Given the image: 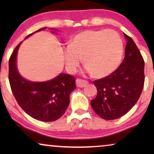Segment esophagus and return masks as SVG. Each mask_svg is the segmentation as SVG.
I'll return each mask as SVG.
<instances>
[{
	"instance_id": "1",
	"label": "esophagus",
	"mask_w": 154,
	"mask_h": 154,
	"mask_svg": "<svg viewBox=\"0 0 154 154\" xmlns=\"http://www.w3.org/2000/svg\"><path fill=\"white\" fill-rule=\"evenodd\" d=\"M88 84V81L83 80V79H77L76 80V85L77 87L79 88H83Z\"/></svg>"
}]
</instances>
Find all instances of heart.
Here are the masks:
<instances>
[{
    "instance_id": "heart-1",
    "label": "heart",
    "mask_w": 154,
    "mask_h": 154,
    "mask_svg": "<svg viewBox=\"0 0 154 154\" xmlns=\"http://www.w3.org/2000/svg\"><path fill=\"white\" fill-rule=\"evenodd\" d=\"M123 54L122 38L113 30H85L63 48L68 71H76L83 58L86 72L99 78L108 76L118 69Z\"/></svg>"
}]
</instances>
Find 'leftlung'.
Returning a JSON list of instances; mask_svg holds the SVG:
<instances>
[{
    "label": "left lung",
    "instance_id": "obj_1",
    "mask_svg": "<svg viewBox=\"0 0 154 154\" xmlns=\"http://www.w3.org/2000/svg\"><path fill=\"white\" fill-rule=\"evenodd\" d=\"M124 36L127 43L124 60L111 74L94 82L98 93L91 106L106 120L126 114L137 103L144 87V60L132 38Z\"/></svg>",
    "mask_w": 154,
    "mask_h": 154
}]
</instances>
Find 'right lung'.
<instances>
[{"label":"right lung","instance_id":"obj_1","mask_svg":"<svg viewBox=\"0 0 154 154\" xmlns=\"http://www.w3.org/2000/svg\"><path fill=\"white\" fill-rule=\"evenodd\" d=\"M45 28H42L36 32ZM21 43L15 48L9 61V80L15 100L20 107L34 119L41 122L56 121L69 105V95L76 88L75 78L61 73L45 82L25 79L20 75L16 66L17 50Z\"/></svg>","mask_w":154,"mask_h":154}]
</instances>
